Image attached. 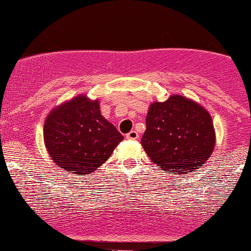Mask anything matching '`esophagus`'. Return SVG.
I'll return each mask as SVG.
<instances>
[{"instance_id": "1", "label": "esophagus", "mask_w": 251, "mask_h": 251, "mask_svg": "<svg viewBox=\"0 0 251 251\" xmlns=\"http://www.w3.org/2000/svg\"><path fill=\"white\" fill-rule=\"evenodd\" d=\"M126 137L128 138V140H130V141H136V140H138V137H140V136H138L137 131L131 130L130 132H129V134H126Z\"/></svg>"}]
</instances>
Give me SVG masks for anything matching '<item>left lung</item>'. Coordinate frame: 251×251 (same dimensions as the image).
Here are the masks:
<instances>
[{
	"label": "left lung",
	"instance_id": "obj_1",
	"mask_svg": "<svg viewBox=\"0 0 251 251\" xmlns=\"http://www.w3.org/2000/svg\"><path fill=\"white\" fill-rule=\"evenodd\" d=\"M145 123L141 144L160 170L181 176L194 172L214 150L216 138L211 114L182 95L151 103Z\"/></svg>",
	"mask_w": 251,
	"mask_h": 251
}]
</instances>
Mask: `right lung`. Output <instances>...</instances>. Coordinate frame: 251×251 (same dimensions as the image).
<instances>
[{"instance_id": "obj_1", "label": "right lung", "mask_w": 251, "mask_h": 251, "mask_svg": "<svg viewBox=\"0 0 251 251\" xmlns=\"http://www.w3.org/2000/svg\"><path fill=\"white\" fill-rule=\"evenodd\" d=\"M123 136L101 115L100 102L78 95L54 107L44 123V143L58 169L87 175L109 158Z\"/></svg>"}]
</instances>
